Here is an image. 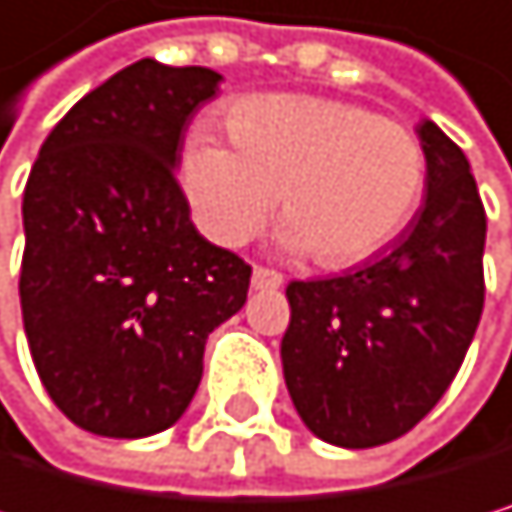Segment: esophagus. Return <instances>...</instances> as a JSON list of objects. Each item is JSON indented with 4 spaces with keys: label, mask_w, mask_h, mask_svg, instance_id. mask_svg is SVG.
<instances>
[{
    "label": "esophagus",
    "mask_w": 512,
    "mask_h": 512,
    "mask_svg": "<svg viewBox=\"0 0 512 512\" xmlns=\"http://www.w3.org/2000/svg\"><path fill=\"white\" fill-rule=\"evenodd\" d=\"M279 285H282V273L267 270V267H254V273H251V288L264 291V288H279Z\"/></svg>",
    "instance_id": "34e87169"
}]
</instances>
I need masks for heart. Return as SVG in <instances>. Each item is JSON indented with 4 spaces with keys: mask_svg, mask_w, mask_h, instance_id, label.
Masks as SVG:
<instances>
[{
    "mask_svg": "<svg viewBox=\"0 0 512 512\" xmlns=\"http://www.w3.org/2000/svg\"><path fill=\"white\" fill-rule=\"evenodd\" d=\"M224 125L233 150L196 134L181 159L193 221L214 245H245L279 193L282 248L353 267L387 248L421 205V141L365 107L261 94L236 101Z\"/></svg>",
    "mask_w": 512,
    "mask_h": 512,
    "instance_id": "heart-1",
    "label": "heart"
}]
</instances>
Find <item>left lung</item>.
<instances>
[{
    "mask_svg": "<svg viewBox=\"0 0 512 512\" xmlns=\"http://www.w3.org/2000/svg\"><path fill=\"white\" fill-rule=\"evenodd\" d=\"M427 196L402 236L344 276L291 282L282 371L301 421L341 448H375L442 399L476 334L485 208L464 150L418 125Z\"/></svg>",
    "mask_w": 512,
    "mask_h": 512,
    "instance_id": "8db88e82",
    "label": "left lung"
}]
</instances>
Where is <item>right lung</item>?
<instances>
[{"instance_id": "add662e5", "label": "right lung", "mask_w": 512, "mask_h": 512, "mask_svg": "<svg viewBox=\"0 0 512 512\" xmlns=\"http://www.w3.org/2000/svg\"><path fill=\"white\" fill-rule=\"evenodd\" d=\"M221 73L144 57L51 128L24 190L21 310L42 387L97 436L178 421L208 334L242 310L251 267L190 221L174 168Z\"/></svg>"}]
</instances>
